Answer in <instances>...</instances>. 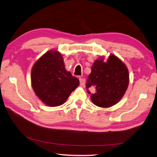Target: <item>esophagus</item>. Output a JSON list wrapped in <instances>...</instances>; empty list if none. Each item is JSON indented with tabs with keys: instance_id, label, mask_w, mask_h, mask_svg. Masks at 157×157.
Masks as SVG:
<instances>
[{
	"instance_id": "34e87169",
	"label": "esophagus",
	"mask_w": 157,
	"mask_h": 157,
	"mask_svg": "<svg viewBox=\"0 0 157 157\" xmlns=\"http://www.w3.org/2000/svg\"><path fill=\"white\" fill-rule=\"evenodd\" d=\"M79 83H80L81 86H84V84H85V79H84V78H79Z\"/></svg>"
}]
</instances>
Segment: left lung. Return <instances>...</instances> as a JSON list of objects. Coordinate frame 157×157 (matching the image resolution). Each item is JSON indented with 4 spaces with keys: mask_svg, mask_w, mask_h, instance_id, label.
<instances>
[{
    "mask_svg": "<svg viewBox=\"0 0 157 157\" xmlns=\"http://www.w3.org/2000/svg\"><path fill=\"white\" fill-rule=\"evenodd\" d=\"M104 57L98 58L92 65L86 89L89 94L91 90H94L91 100L95 105L107 108L117 104L123 97L129 75L126 65L116 55H109L107 62H104Z\"/></svg>",
    "mask_w": 157,
    "mask_h": 157,
    "instance_id": "8db88e82",
    "label": "left lung"
}]
</instances>
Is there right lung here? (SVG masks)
Here are the masks:
<instances>
[{"label":"right lung","mask_w":157,"mask_h":157,"mask_svg":"<svg viewBox=\"0 0 157 157\" xmlns=\"http://www.w3.org/2000/svg\"><path fill=\"white\" fill-rule=\"evenodd\" d=\"M31 84L42 102L49 107H57L66 102L79 81L66 70L62 55L50 50L33 65Z\"/></svg>","instance_id":"add662e5"}]
</instances>
